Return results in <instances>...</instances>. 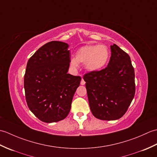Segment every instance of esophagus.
Listing matches in <instances>:
<instances>
[{
  "label": "esophagus",
  "mask_w": 157,
  "mask_h": 157,
  "mask_svg": "<svg viewBox=\"0 0 157 157\" xmlns=\"http://www.w3.org/2000/svg\"><path fill=\"white\" fill-rule=\"evenodd\" d=\"M85 84H86V82H85V81L84 80V79L82 78V81H81V82H80V84L83 86V85H85Z\"/></svg>",
  "instance_id": "esophagus-1"
}]
</instances>
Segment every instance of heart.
Masks as SVG:
<instances>
[{
    "label": "heart",
    "mask_w": 157,
    "mask_h": 157,
    "mask_svg": "<svg viewBox=\"0 0 157 157\" xmlns=\"http://www.w3.org/2000/svg\"><path fill=\"white\" fill-rule=\"evenodd\" d=\"M110 59V51L105 44H87L79 48L75 53V58L70 59V66L78 69L79 63H84L85 68L90 72L102 69Z\"/></svg>",
    "instance_id": "b5f03b06"
}]
</instances>
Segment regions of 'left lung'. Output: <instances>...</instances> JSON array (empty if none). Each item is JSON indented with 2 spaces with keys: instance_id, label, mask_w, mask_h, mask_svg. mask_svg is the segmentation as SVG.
Listing matches in <instances>:
<instances>
[{
  "instance_id": "left-lung-1",
  "label": "left lung",
  "mask_w": 157,
  "mask_h": 157,
  "mask_svg": "<svg viewBox=\"0 0 157 157\" xmlns=\"http://www.w3.org/2000/svg\"><path fill=\"white\" fill-rule=\"evenodd\" d=\"M111 52L105 69L84 76L91 112L105 121L121 118L135 94L134 69L129 56L115 44Z\"/></svg>"
}]
</instances>
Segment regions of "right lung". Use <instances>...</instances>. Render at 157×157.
<instances>
[{
    "instance_id": "right-lung-1",
    "label": "right lung",
    "mask_w": 157,
    "mask_h": 157,
    "mask_svg": "<svg viewBox=\"0 0 157 157\" xmlns=\"http://www.w3.org/2000/svg\"><path fill=\"white\" fill-rule=\"evenodd\" d=\"M68 47L65 42H49L28 61L24 75L26 102L43 122H57L68 115L80 84V77L67 73L71 58Z\"/></svg>"
}]
</instances>
